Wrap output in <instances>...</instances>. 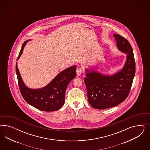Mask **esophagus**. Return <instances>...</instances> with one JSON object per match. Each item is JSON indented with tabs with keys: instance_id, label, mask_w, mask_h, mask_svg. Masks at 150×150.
Masks as SVG:
<instances>
[{
	"instance_id": "1",
	"label": "esophagus",
	"mask_w": 150,
	"mask_h": 150,
	"mask_svg": "<svg viewBox=\"0 0 150 150\" xmlns=\"http://www.w3.org/2000/svg\"><path fill=\"white\" fill-rule=\"evenodd\" d=\"M82 69L81 67H78L76 69V74H77V76H80L81 74L82 73Z\"/></svg>"
}]
</instances>
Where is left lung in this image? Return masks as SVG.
<instances>
[{
    "label": "left lung",
    "instance_id": "left-lung-1",
    "mask_svg": "<svg viewBox=\"0 0 150 150\" xmlns=\"http://www.w3.org/2000/svg\"><path fill=\"white\" fill-rule=\"evenodd\" d=\"M118 49L127 54L123 69L112 76L86 70L84 82L86 86L88 100L97 109L113 107L127 97L135 74V62L132 45L123 37L114 34Z\"/></svg>",
    "mask_w": 150,
    "mask_h": 150
}]
</instances>
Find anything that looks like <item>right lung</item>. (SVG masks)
I'll return each instance as SVG.
<instances>
[{
	"label": "right lung",
	"mask_w": 150,
	"mask_h": 150,
	"mask_svg": "<svg viewBox=\"0 0 150 150\" xmlns=\"http://www.w3.org/2000/svg\"><path fill=\"white\" fill-rule=\"evenodd\" d=\"M27 41L23 43L18 59L22 54ZM76 66L74 65L66 69L59 73L47 86L33 90L25 86L16 64V72L21 95L29 105L42 111L53 112L59 110L64 103L65 91L69 83L76 77Z\"/></svg>",
	"instance_id": "right-lung-1"
}]
</instances>
